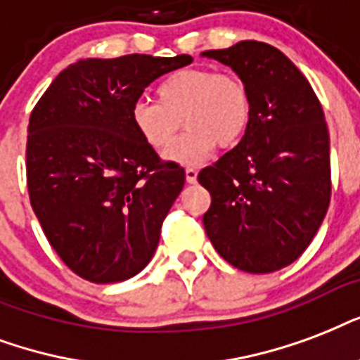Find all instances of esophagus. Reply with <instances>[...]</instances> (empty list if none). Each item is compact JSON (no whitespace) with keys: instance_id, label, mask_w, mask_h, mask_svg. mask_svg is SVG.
I'll return each instance as SVG.
<instances>
[{"instance_id":"1","label":"esophagus","mask_w":360,"mask_h":360,"mask_svg":"<svg viewBox=\"0 0 360 360\" xmlns=\"http://www.w3.org/2000/svg\"><path fill=\"white\" fill-rule=\"evenodd\" d=\"M186 180H188L189 184L197 182V169H193V167H188V169H186Z\"/></svg>"}]
</instances>
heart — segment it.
Returning <instances> with one entry per match:
<instances>
[{
    "mask_svg": "<svg viewBox=\"0 0 360 360\" xmlns=\"http://www.w3.org/2000/svg\"><path fill=\"white\" fill-rule=\"evenodd\" d=\"M155 101H136L131 124L150 150L163 152L182 119L188 129L163 158L182 167H197L216 148L235 146L250 124L248 86L233 73L180 69L155 86Z\"/></svg>",
    "mask_w": 360,
    "mask_h": 360,
    "instance_id": "heart-1",
    "label": "heart"
}]
</instances>
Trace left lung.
<instances>
[{
	"label": "left lung",
	"mask_w": 360,
	"mask_h": 360,
	"mask_svg": "<svg viewBox=\"0 0 360 360\" xmlns=\"http://www.w3.org/2000/svg\"><path fill=\"white\" fill-rule=\"evenodd\" d=\"M200 56L231 67L252 101L240 142L197 176L212 197L205 231L227 263L269 274L302 255L327 214L325 114L304 75L270 44L240 41Z\"/></svg>",
	"instance_id": "left-lung-1"
}]
</instances>
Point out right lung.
I'll return each instance as SVG.
<instances>
[{
	"mask_svg": "<svg viewBox=\"0 0 360 360\" xmlns=\"http://www.w3.org/2000/svg\"><path fill=\"white\" fill-rule=\"evenodd\" d=\"M188 54L86 58L63 69L27 125V191L61 261L94 283L139 274L160 244L161 224L186 182L136 136L131 107Z\"/></svg>",
	"mask_w": 360,
	"mask_h": 360,
	"instance_id": "right-lung-1",
	"label": "right lung"
}]
</instances>
